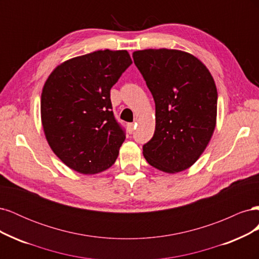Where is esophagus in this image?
I'll list each match as a JSON object with an SVG mask.
<instances>
[{
	"instance_id": "34e87169",
	"label": "esophagus",
	"mask_w": 259,
	"mask_h": 259,
	"mask_svg": "<svg viewBox=\"0 0 259 259\" xmlns=\"http://www.w3.org/2000/svg\"><path fill=\"white\" fill-rule=\"evenodd\" d=\"M134 130H135V124L134 123H128L127 124V131H128L130 134H132V133L134 132Z\"/></svg>"
}]
</instances>
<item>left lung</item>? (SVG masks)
I'll return each instance as SVG.
<instances>
[{"label":"left lung","mask_w":259,"mask_h":259,"mask_svg":"<svg viewBox=\"0 0 259 259\" xmlns=\"http://www.w3.org/2000/svg\"><path fill=\"white\" fill-rule=\"evenodd\" d=\"M155 103V131L143 147L151 166L165 173L189 168L213 136L217 90L208 69L193 55L178 50L133 53Z\"/></svg>","instance_id":"obj_1"}]
</instances>
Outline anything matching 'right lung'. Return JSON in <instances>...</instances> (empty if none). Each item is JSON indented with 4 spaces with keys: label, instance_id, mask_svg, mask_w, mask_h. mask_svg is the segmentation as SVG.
I'll list each match as a JSON object with an SVG mask.
<instances>
[{
    "label": "right lung",
    "instance_id": "obj_1",
    "mask_svg": "<svg viewBox=\"0 0 259 259\" xmlns=\"http://www.w3.org/2000/svg\"><path fill=\"white\" fill-rule=\"evenodd\" d=\"M131 65L127 51L93 52L62 62L43 86L46 140L77 173H100L119 155L125 133L112 112L110 90Z\"/></svg>",
    "mask_w": 259,
    "mask_h": 259
}]
</instances>
